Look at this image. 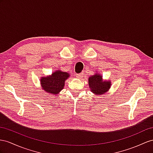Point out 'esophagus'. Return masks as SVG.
<instances>
[{
    "mask_svg": "<svg viewBox=\"0 0 153 153\" xmlns=\"http://www.w3.org/2000/svg\"><path fill=\"white\" fill-rule=\"evenodd\" d=\"M76 77L77 78H79V79H80V78H82V77L83 76V73H81V74H77L76 75Z\"/></svg>",
    "mask_w": 153,
    "mask_h": 153,
    "instance_id": "obj_1",
    "label": "esophagus"
}]
</instances>
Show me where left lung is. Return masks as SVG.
<instances>
[{
	"instance_id": "1",
	"label": "left lung",
	"mask_w": 153,
	"mask_h": 153,
	"mask_svg": "<svg viewBox=\"0 0 153 153\" xmlns=\"http://www.w3.org/2000/svg\"><path fill=\"white\" fill-rule=\"evenodd\" d=\"M89 87L91 88V91L96 94H103L108 91L111 87V82L103 81L102 77L99 74H95L89 77L88 79Z\"/></svg>"
}]
</instances>
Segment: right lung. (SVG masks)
<instances>
[{"instance_id": "right-lung-1", "label": "right lung", "mask_w": 153, "mask_h": 153, "mask_svg": "<svg viewBox=\"0 0 153 153\" xmlns=\"http://www.w3.org/2000/svg\"><path fill=\"white\" fill-rule=\"evenodd\" d=\"M69 76L68 73L57 70L53 72L51 76L42 77L41 79L42 88L46 92L57 94L63 88L65 81Z\"/></svg>"}]
</instances>
